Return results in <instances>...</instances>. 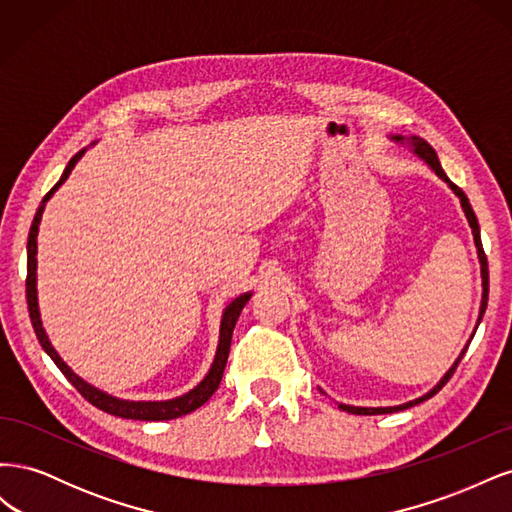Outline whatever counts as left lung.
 Returning <instances> with one entry per match:
<instances>
[{
  "label": "left lung",
  "mask_w": 512,
  "mask_h": 512,
  "mask_svg": "<svg viewBox=\"0 0 512 512\" xmlns=\"http://www.w3.org/2000/svg\"><path fill=\"white\" fill-rule=\"evenodd\" d=\"M395 141H404V138L401 136H393ZM412 145H414V151L418 153V156H421L433 170H436V175L440 177V179H444L448 185H451V190L459 196V200H461V207H463V211H466V218H468V222H470V226H472V235H474V243H476V247H478V258H480V269H483V303H480V316H478V322L483 320V314H485V309H487V297H489V269H487V256H485V250H483V243H480V232H478V222H476V215H474V211H472V207H470V203H468V198H466V194H463V190L459 188V185H455L451 179L446 177V173L442 170V166H440V162H438V156H436V151H433V147L425 141V138H418V136H412ZM466 350H468V346H466ZM466 350L461 352V356L459 359L455 361V365L446 371V376L440 380V384L436 386V389H433L431 393H427V395H423L421 399H414V401H410V404H404V406H395V408H356V406H339L342 410H346V412H352V414H389V412H399V410H406V408H410V406H416V404H421V401H425V399H429V397H433L436 395L442 386L451 380V376L455 374V369H457V365H459V361L463 359V354H466Z\"/></svg>",
  "instance_id": "left-lung-1"
}]
</instances>
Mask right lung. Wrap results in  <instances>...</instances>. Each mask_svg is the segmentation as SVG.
Listing matches in <instances>:
<instances>
[{"label":"right lung","mask_w":512,"mask_h":512,"mask_svg":"<svg viewBox=\"0 0 512 512\" xmlns=\"http://www.w3.org/2000/svg\"><path fill=\"white\" fill-rule=\"evenodd\" d=\"M83 156V149L76 153V156H72V160L68 162L64 175H61V179L53 185L51 192L44 196L42 205L38 207L36 211V218L32 222V230H29V239H27V280H25V292H27V307H29V318H32V324H34V331H36V337L40 346L44 348V352L51 356L53 363L59 367L61 374H64L76 391H79L91 406H96L108 414L113 416H121V418H132V421H170V418H179L183 414H190L194 412L196 408H200L205 404V401L218 391V386L222 382V376H224V367H226V361H228V352H230V339H232V329H235V324L239 320V314L243 305L247 303V299L252 297V294H241L239 299L232 301L226 312H224V318H222V331H220V346H218V354H215V361H213V367L207 374V378L200 382L194 391H190L188 395L183 397H177V399H170V401H123V399H115L111 395H106L98 389H94V386L83 382L79 376L74 374V371L59 359V354L55 352V348L51 346L49 337H46L44 329H42V322H40V312H38V301H36V237H38V224H40V218H42V209H44V203L46 200L51 198V194L59 188L61 183H64L68 179V175L72 173V168L76 164V160H79Z\"/></svg>","instance_id":"add662e5"}]
</instances>
